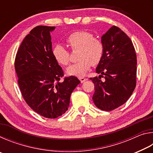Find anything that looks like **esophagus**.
Listing matches in <instances>:
<instances>
[{"instance_id": "34e87169", "label": "esophagus", "mask_w": 153, "mask_h": 153, "mask_svg": "<svg viewBox=\"0 0 153 153\" xmlns=\"http://www.w3.org/2000/svg\"><path fill=\"white\" fill-rule=\"evenodd\" d=\"M79 79L80 80V82H81L82 83L84 82L85 81H86V80H87V79L86 78V77H79Z\"/></svg>"}]
</instances>
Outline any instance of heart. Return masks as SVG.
Here are the masks:
<instances>
[{
  "label": "heart",
  "instance_id": "obj_1",
  "mask_svg": "<svg viewBox=\"0 0 153 153\" xmlns=\"http://www.w3.org/2000/svg\"><path fill=\"white\" fill-rule=\"evenodd\" d=\"M67 42L72 50H77L79 61L67 69L69 76L82 77L88 71L92 65H97L101 61L104 55V45L98 38L93 37L92 33L79 30L71 33L67 38ZM56 63L63 66L67 65L70 61L69 53L63 45L58 44L52 51Z\"/></svg>",
  "mask_w": 153,
  "mask_h": 153
}]
</instances>
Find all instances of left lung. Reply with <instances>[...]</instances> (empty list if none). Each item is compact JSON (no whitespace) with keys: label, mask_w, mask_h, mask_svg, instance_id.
Segmentation results:
<instances>
[{"label":"left lung","mask_w":153,"mask_h":153,"mask_svg":"<svg viewBox=\"0 0 153 153\" xmlns=\"http://www.w3.org/2000/svg\"><path fill=\"white\" fill-rule=\"evenodd\" d=\"M104 55L90 77L94 84L92 100L97 108L110 111L123 105L136 85L137 59L133 43L120 28L111 27L101 37ZM104 77L105 81L100 79Z\"/></svg>","instance_id":"1"}]
</instances>
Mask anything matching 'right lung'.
Segmentation results:
<instances>
[{
	"label": "right lung",
	"mask_w": 153,
	"mask_h": 153,
	"mask_svg": "<svg viewBox=\"0 0 153 153\" xmlns=\"http://www.w3.org/2000/svg\"><path fill=\"white\" fill-rule=\"evenodd\" d=\"M55 27L39 25L21 44L15 60L18 84L25 101L42 117L55 119L68 109L72 92L80 81L65 77L52 54L51 32Z\"/></svg>",
	"instance_id": "obj_1"
}]
</instances>
